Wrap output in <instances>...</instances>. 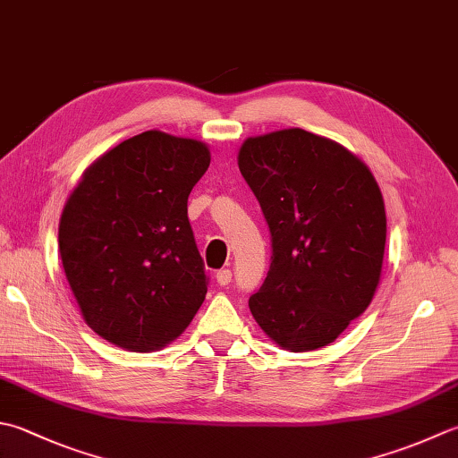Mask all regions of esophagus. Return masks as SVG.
Masks as SVG:
<instances>
[{
    "label": "esophagus",
    "mask_w": 458,
    "mask_h": 458,
    "mask_svg": "<svg viewBox=\"0 0 458 458\" xmlns=\"http://www.w3.org/2000/svg\"><path fill=\"white\" fill-rule=\"evenodd\" d=\"M216 282H218V285H228L230 282H232V272L230 270H220L218 274H216Z\"/></svg>",
    "instance_id": "34e87169"
}]
</instances>
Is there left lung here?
I'll return each instance as SVG.
<instances>
[{"mask_svg": "<svg viewBox=\"0 0 458 458\" xmlns=\"http://www.w3.org/2000/svg\"><path fill=\"white\" fill-rule=\"evenodd\" d=\"M238 166L272 236L250 311L284 349L324 347L377 290L387 238L379 186L347 148L303 129L248 139Z\"/></svg>", "mask_w": 458, "mask_h": 458, "instance_id": "left-lung-1", "label": "left lung"}]
</instances>
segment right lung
<instances>
[{"label":"right lung","instance_id":"right-lung-1","mask_svg":"<svg viewBox=\"0 0 458 458\" xmlns=\"http://www.w3.org/2000/svg\"><path fill=\"white\" fill-rule=\"evenodd\" d=\"M210 166L192 139L147 131L87 168L59 224L63 270L95 334L155 352L182 334L208 292L188 194Z\"/></svg>","mask_w":458,"mask_h":458}]
</instances>
